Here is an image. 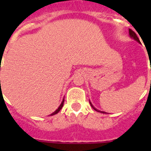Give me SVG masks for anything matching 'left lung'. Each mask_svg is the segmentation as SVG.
<instances>
[{
	"instance_id": "1",
	"label": "left lung",
	"mask_w": 151,
	"mask_h": 151,
	"mask_svg": "<svg viewBox=\"0 0 151 151\" xmlns=\"http://www.w3.org/2000/svg\"><path fill=\"white\" fill-rule=\"evenodd\" d=\"M129 35H130L131 37H132V38H134V39L135 40V41H138V43H141V42H140V40H139V38H138V36H137V35H136V33L134 32V31H132V29H129ZM90 104H91V106H92V108H93V109H94V110H96V111H97V112H100V113H105V112L100 111V110H97V109H96V108H94V106H93V105L91 104V102H90Z\"/></svg>"
}]
</instances>
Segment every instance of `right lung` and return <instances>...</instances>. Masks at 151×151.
I'll return each instance as SVG.
<instances>
[{"instance_id": "1", "label": "right lung", "mask_w": 151, "mask_h": 151, "mask_svg": "<svg viewBox=\"0 0 151 151\" xmlns=\"http://www.w3.org/2000/svg\"><path fill=\"white\" fill-rule=\"evenodd\" d=\"M63 103H64V99L63 100V101H62V103H61V104L60 105V106L59 107H58V109H57V110H56L55 112H54V113H52V114H50V116H53V115H55V114H57V113H58V112L60 111V110H61V109H62V107H63Z\"/></svg>"}]
</instances>
